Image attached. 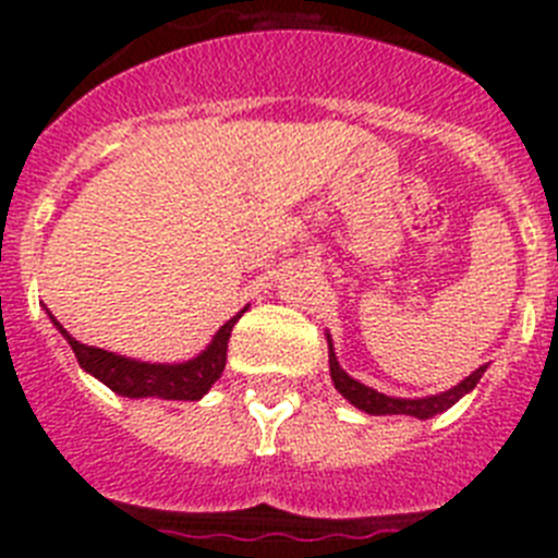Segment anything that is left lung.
I'll list each match as a JSON object with an SVG mask.
<instances>
[{"mask_svg": "<svg viewBox=\"0 0 558 558\" xmlns=\"http://www.w3.org/2000/svg\"><path fill=\"white\" fill-rule=\"evenodd\" d=\"M327 343H329V377L335 383V391L340 397L347 399L349 405H354L357 411H366L372 416H413V418H433L438 413H445L447 408H452L461 397L472 391L477 386V379L483 377L486 366L475 368L466 379H461L458 386L447 388V391H438L430 393V397H388V393L377 391V388H368L363 386L360 379L349 377L343 368H340L338 357H335V349H332V338L327 332Z\"/></svg>", "mask_w": 558, "mask_h": 558, "instance_id": "8db88e82", "label": "left lung"}]
</instances>
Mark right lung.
Returning <instances> with one entry per match:
<instances>
[{"instance_id":"right-lung-1","label":"right lung","mask_w":558,"mask_h":558,"mask_svg":"<svg viewBox=\"0 0 558 558\" xmlns=\"http://www.w3.org/2000/svg\"><path fill=\"white\" fill-rule=\"evenodd\" d=\"M248 307H243L234 318L223 324V327L215 332V338L206 343V349L195 357L184 360V363H147V360L125 357V354L106 352V349L86 347L81 340H75L66 329L58 324V318L49 313V322L58 332L66 338V343L75 352L77 363H81L83 372H88L95 379H100L102 386L111 388L113 393L128 399H201L204 393H209V388L220 379L226 368V352H229V338L234 324L243 318V313Z\"/></svg>"}]
</instances>
